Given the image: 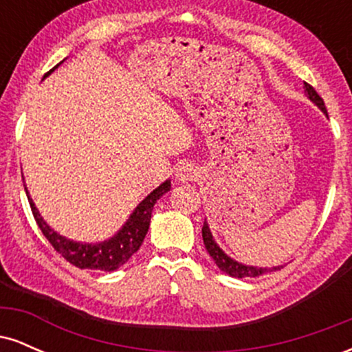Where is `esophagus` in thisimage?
Wrapping results in <instances>:
<instances>
[{
  "label": "esophagus",
  "mask_w": 352,
  "mask_h": 352,
  "mask_svg": "<svg viewBox=\"0 0 352 352\" xmlns=\"http://www.w3.org/2000/svg\"><path fill=\"white\" fill-rule=\"evenodd\" d=\"M177 180L179 182H190V180H195L197 175H199V170L193 164H182L175 172Z\"/></svg>",
  "instance_id": "esophagus-1"
}]
</instances>
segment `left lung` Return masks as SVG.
I'll return each instance as SVG.
<instances>
[{"mask_svg": "<svg viewBox=\"0 0 352 352\" xmlns=\"http://www.w3.org/2000/svg\"><path fill=\"white\" fill-rule=\"evenodd\" d=\"M305 89H306V92H308L309 99L313 100V102L316 104V106L321 109L324 114H328V112H326V107H324V100H322L321 96L314 91V87L311 86V84L305 82ZM201 236H204L205 248H207L208 254L213 258V261H215L218 268L233 278H254V276H260V274L273 272V270L283 268V266H274V268H256V266H246V265L238 263V261H235V260H232V258L227 256V254L221 252L220 246L213 241V236H212V233H210L207 221H205L204 228H201Z\"/></svg>", "mask_w": 352, "mask_h": 352, "instance_id": "left-lung-1", "label": "left lung"}]
</instances>
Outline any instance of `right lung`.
<instances>
[{
  "mask_svg": "<svg viewBox=\"0 0 352 352\" xmlns=\"http://www.w3.org/2000/svg\"><path fill=\"white\" fill-rule=\"evenodd\" d=\"M56 67H52L50 72L54 71ZM50 72H46L44 78H46ZM168 190H170V180H165L162 185H159V187L153 190L151 195H147L142 201H140L139 207L134 210V213L129 218L127 223L124 225V228L120 230L114 238L98 245L78 243V241H71L67 240V238L58 235V233H56L54 230H51L50 225L43 220L41 215H39V212L36 210L33 200L28 195V192L26 195L28 200H30L31 212H33V217L36 223H38L39 230H41L43 235L46 236V240L52 245V248H54L64 260L69 261L71 265L78 266L80 270L114 272V270L120 268V266L127 263L129 258L140 248L145 235H147L148 225H151L153 205H155L157 200H159L165 192H168Z\"/></svg>",
  "mask_w": 352,
  "mask_h": 352,
  "instance_id": "add662e5",
  "label": "right lung"
}]
</instances>
